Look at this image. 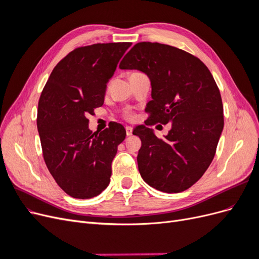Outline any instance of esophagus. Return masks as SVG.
<instances>
[{"mask_svg": "<svg viewBox=\"0 0 259 259\" xmlns=\"http://www.w3.org/2000/svg\"><path fill=\"white\" fill-rule=\"evenodd\" d=\"M125 131H126L127 136H131L133 134V128L131 126H125Z\"/></svg>", "mask_w": 259, "mask_h": 259, "instance_id": "esophagus-1", "label": "esophagus"}]
</instances>
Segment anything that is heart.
<instances>
[{"mask_svg":"<svg viewBox=\"0 0 259 259\" xmlns=\"http://www.w3.org/2000/svg\"><path fill=\"white\" fill-rule=\"evenodd\" d=\"M133 113H131V112H126L125 113V117H126V119H128V120H131V119H133Z\"/></svg>","mask_w":259,"mask_h":259,"instance_id":"b5f03b06","label":"heart"}]
</instances>
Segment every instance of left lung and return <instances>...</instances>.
<instances>
[{"instance_id": "8db88e82", "label": "left lung", "mask_w": 259, "mask_h": 259, "mask_svg": "<svg viewBox=\"0 0 259 259\" xmlns=\"http://www.w3.org/2000/svg\"><path fill=\"white\" fill-rule=\"evenodd\" d=\"M119 67L140 70L151 81L145 124L171 123L164 138L145 125L133 132L142 139L140 175L162 192L189 189L213 161L224 128L223 101L213 75L192 54L156 42L135 44Z\"/></svg>"}]
</instances>
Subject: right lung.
<instances>
[{"mask_svg": "<svg viewBox=\"0 0 259 259\" xmlns=\"http://www.w3.org/2000/svg\"><path fill=\"white\" fill-rule=\"evenodd\" d=\"M131 45L74 49L53 69L42 91L36 125L43 158L55 182L72 198H94L110 183L111 163L126 133L115 122L93 133L88 116L103 106L107 82Z\"/></svg>", "mask_w": 259, "mask_h": 259, "instance_id": "obj_1", "label": "right lung"}]
</instances>
